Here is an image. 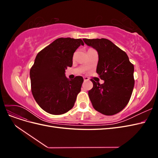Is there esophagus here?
I'll return each mask as SVG.
<instances>
[{
  "mask_svg": "<svg viewBox=\"0 0 158 158\" xmlns=\"http://www.w3.org/2000/svg\"><path fill=\"white\" fill-rule=\"evenodd\" d=\"M84 81H88V80H89V78L88 77H84Z\"/></svg>",
  "mask_w": 158,
  "mask_h": 158,
  "instance_id": "esophagus-1",
  "label": "esophagus"
}]
</instances>
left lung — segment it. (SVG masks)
<instances>
[{
	"mask_svg": "<svg viewBox=\"0 0 158 158\" xmlns=\"http://www.w3.org/2000/svg\"><path fill=\"white\" fill-rule=\"evenodd\" d=\"M87 45L98 51L96 72L104 83L91 79L94 85L88 92L94 108L106 115L117 114L126 107L135 85L134 65L128 56L107 39H83Z\"/></svg>",
	"mask_w": 158,
	"mask_h": 158,
	"instance_id": "obj_1",
	"label": "left lung"
}]
</instances>
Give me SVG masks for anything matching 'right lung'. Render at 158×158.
I'll use <instances>...</instances> for the list:
<instances>
[{
	"mask_svg": "<svg viewBox=\"0 0 158 158\" xmlns=\"http://www.w3.org/2000/svg\"><path fill=\"white\" fill-rule=\"evenodd\" d=\"M84 43L80 39L59 38L35 57L30 76L33 96L47 113L61 114L73 107L84 79L66 77L65 70L73 66L74 52Z\"/></svg>",
	"mask_w": 158,
	"mask_h": 158,
	"instance_id": "right-lung-1",
	"label": "right lung"
}]
</instances>
